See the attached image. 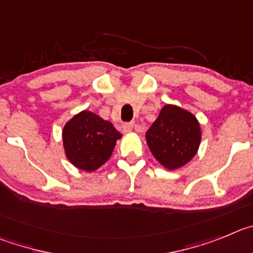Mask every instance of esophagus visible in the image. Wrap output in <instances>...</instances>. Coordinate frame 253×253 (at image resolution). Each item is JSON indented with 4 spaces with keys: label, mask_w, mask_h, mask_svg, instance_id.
Returning <instances> with one entry per match:
<instances>
[{
    "label": "esophagus",
    "mask_w": 253,
    "mask_h": 253,
    "mask_svg": "<svg viewBox=\"0 0 253 253\" xmlns=\"http://www.w3.org/2000/svg\"><path fill=\"white\" fill-rule=\"evenodd\" d=\"M132 128H133V124H124V126H122L124 133H129L132 131Z\"/></svg>",
    "instance_id": "esophagus-1"
}]
</instances>
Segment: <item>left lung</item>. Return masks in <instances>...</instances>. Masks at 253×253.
<instances>
[{
  "mask_svg": "<svg viewBox=\"0 0 253 253\" xmlns=\"http://www.w3.org/2000/svg\"><path fill=\"white\" fill-rule=\"evenodd\" d=\"M202 140L199 122L189 111L174 104L161 108L159 117L146 132L154 158L166 169H179L195 156Z\"/></svg>",
  "mask_w": 253,
  "mask_h": 253,
  "instance_id": "8db88e82",
  "label": "left lung"
}]
</instances>
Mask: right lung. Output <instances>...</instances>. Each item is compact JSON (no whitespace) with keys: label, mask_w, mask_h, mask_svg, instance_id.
Instances as JSON below:
<instances>
[{"label":"right lung","mask_w":253,"mask_h":253,"mask_svg":"<svg viewBox=\"0 0 253 253\" xmlns=\"http://www.w3.org/2000/svg\"><path fill=\"white\" fill-rule=\"evenodd\" d=\"M121 137L110 121L90 111L79 112L63 128L65 156L76 168L88 172L99 169L111 158L116 141Z\"/></svg>","instance_id":"1"}]
</instances>
